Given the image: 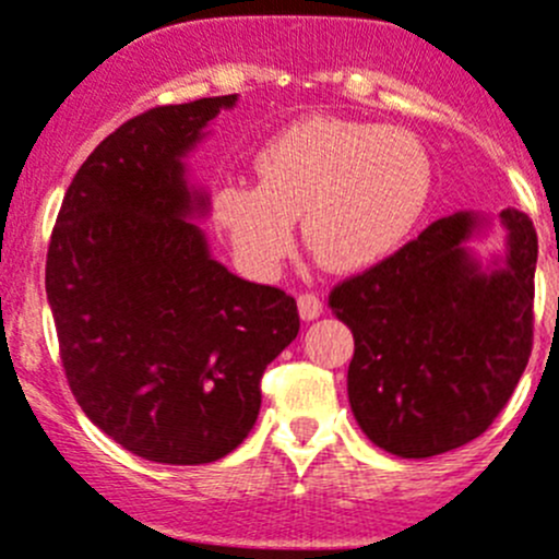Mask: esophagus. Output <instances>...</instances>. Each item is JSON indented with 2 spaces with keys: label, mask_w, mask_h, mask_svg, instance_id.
Returning a JSON list of instances; mask_svg holds the SVG:
<instances>
[{
  "label": "esophagus",
  "mask_w": 559,
  "mask_h": 559,
  "mask_svg": "<svg viewBox=\"0 0 559 559\" xmlns=\"http://www.w3.org/2000/svg\"><path fill=\"white\" fill-rule=\"evenodd\" d=\"M296 304H298V314H301V320H318L320 314H323V301H320L314 293H301Z\"/></svg>",
  "instance_id": "obj_1"
}]
</instances>
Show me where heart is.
<instances>
[{
	"instance_id": "obj_1",
	"label": "heart",
	"mask_w": 559,
	"mask_h": 559,
	"mask_svg": "<svg viewBox=\"0 0 559 559\" xmlns=\"http://www.w3.org/2000/svg\"><path fill=\"white\" fill-rule=\"evenodd\" d=\"M261 181H223L212 219L236 263L269 282L293 252L296 219L320 266L367 272L394 255L421 219L432 163L413 132L364 121L309 116L255 157Z\"/></svg>"
}]
</instances>
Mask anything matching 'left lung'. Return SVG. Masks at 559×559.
I'll use <instances>...</instances> for the list:
<instances>
[{"instance_id": "1", "label": "left lung", "mask_w": 559, "mask_h": 559, "mask_svg": "<svg viewBox=\"0 0 559 559\" xmlns=\"http://www.w3.org/2000/svg\"><path fill=\"white\" fill-rule=\"evenodd\" d=\"M497 223L491 261L469 250L491 217L454 212L329 296L356 342L350 411L389 454L429 460L484 435L527 367L538 236L513 206Z\"/></svg>"}]
</instances>
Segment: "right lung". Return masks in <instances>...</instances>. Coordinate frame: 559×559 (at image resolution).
<instances>
[{"label": "right lung", "mask_w": 559, "mask_h": 559, "mask_svg": "<svg viewBox=\"0 0 559 559\" xmlns=\"http://www.w3.org/2000/svg\"><path fill=\"white\" fill-rule=\"evenodd\" d=\"M239 94L159 105L110 132L64 192L46 293L81 411L159 465L223 460L255 427L261 374L298 309L209 250L187 157Z\"/></svg>", "instance_id": "right-lung-1"}]
</instances>
